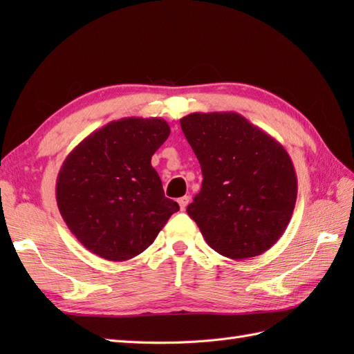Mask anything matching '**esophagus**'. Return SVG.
Listing matches in <instances>:
<instances>
[{"label":"esophagus","mask_w":354,"mask_h":354,"mask_svg":"<svg viewBox=\"0 0 354 354\" xmlns=\"http://www.w3.org/2000/svg\"><path fill=\"white\" fill-rule=\"evenodd\" d=\"M189 202H190V196H183V198H179L178 204H179V207H181L183 212H184V209L187 208V205H189Z\"/></svg>","instance_id":"esophagus-1"}]
</instances>
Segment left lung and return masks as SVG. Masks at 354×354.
Listing matches in <instances>:
<instances>
[{
  "label": "left lung",
  "instance_id": "left-lung-1",
  "mask_svg": "<svg viewBox=\"0 0 354 354\" xmlns=\"http://www.w3.org/2000/svg\"><path fill=\"white\" fill-rule=\"evenodd\" d=\"M179 123L204 176L187 213L207 243L232 260L268 251L297 202L289 153L237 112H193Z\"/></svg>",
  "mask_w": 354,
  "mask_h": 354
}]
</instances>
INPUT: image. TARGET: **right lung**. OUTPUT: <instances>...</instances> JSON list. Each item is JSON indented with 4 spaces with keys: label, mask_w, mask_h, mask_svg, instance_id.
<instances>
[{
    "label": "right lung",
    "mask_w": 354,
    "mask_h": 354,
    "mask_svg": "<svg viewBox=\"0 0 354 354\" xmlns=\"http://www.w3.org/2000/svg\"><path fill=\"white\" fill-rule=\"evenodd\" d=\"M169 135L162 118H120L66 156L57 175V207L88 251L109 261L129 260L152 245L178 212L150 164Z\"/></svg>",
    "instance_id": "obj_1"
}]
</instances>
